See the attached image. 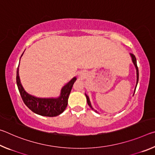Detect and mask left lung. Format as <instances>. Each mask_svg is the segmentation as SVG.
Masks as SVG:
<instances>
[{
    "mask_svg": "<svg viewBox=\"0 0 155 155\" xmlns=\"http://www.w3.org/2000/svg\"><path fill=\"white\" fill-rule=\"evenodd\" d=\"M130 56H131V57H132V61H133V64H134L136 68V70H137V84H136V87H137V83H138V81H139V70H138V67H137V60H136V57H135V56L133 54H130ZM85 96H86V98H87V102L88 105L90 106L91 108L94 110V111H95V112H97V111H96V110H94L92 108V107H91V103H90V98H89V96L87 95V94H85Z\"/></svg>",
    "mask_w": 155,
    "mask_h": 155,
    "instance_id": "left-lung-1",
    "label": "left lung"
}]
</instances>
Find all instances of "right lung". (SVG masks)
<instances>
[{"label": "right lung", "mask_w": 155, "mask_h": 155, "mask_svg": "<svg viewBox=\"0 0 155 155\" xmlns=\"http://www.w3.org/2000/svg\"><path fill=\"white\" fill-rule=\"evenodd\" d=\"M19 67V65H18ZM16 73V83L24 103L28 109L35 114L47 117L57 116L64 111L68 105V97L77 78L74 77L62 88L61 95L57 98H40L26 92L20 83L19 68Z\"/></svg>", "instance_id": "add662e5"}]
</instances>
